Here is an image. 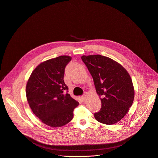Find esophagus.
Segmentation results:
<instances>
[{
  "label": "esophagus",
  "mask_w": 158,
  "mask_h": 158,
  "mask_svg": "<svg viewBox=\"0 0 158 158\" xmlns=\"http://www.w3.org/2000/svg\"><path fill=\"white\" fill-rule=\"evenodd\" d=\"M86 98H87V97H86L85 95H82V96H81V99L82 101H85V100L86 99Z\"/></svg>",
  "instance_id": "34e87169"
}]
</instances>
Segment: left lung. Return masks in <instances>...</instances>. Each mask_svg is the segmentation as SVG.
Instances as JSON below:
<instances>
[{
  "mask_svg": "<svg viewBox=\"0 0 158 158\" xmlns=\"http://www.w3.org/2000/svg\"><path fill=\"white\" fill-rule=\"evenodd\" d=\"M81 59L91 74L101 108L94 114L105 124H114L127 114L132 104L134 90L131 78L124 67L101 55L82 56Z\"/></svg>",
  "mask_w": 158,
  "mask_h": 158,
  "instance_id": "8db88e82",
  "label": "left lung"
}]
</instances>
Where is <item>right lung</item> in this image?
<instances>
[{
	"mask_svg": "<svg viewBox=\"0 0 158 158\" xmlns=\"http://www.w3.org/2000/svg\"><path fill=\"white\" fill-rule=\"evenodd\" d=\"M71 57L62 56L40 64L26 85V96L34 114L49 126L60 127L73 118L79 102L68 94L64 81L65 68Z\"/></svg>",
	"mask_w": 158,
	"mask_h": 158,
	"instance_id": "1",
	"label": "right lung"
}]
</instances>
